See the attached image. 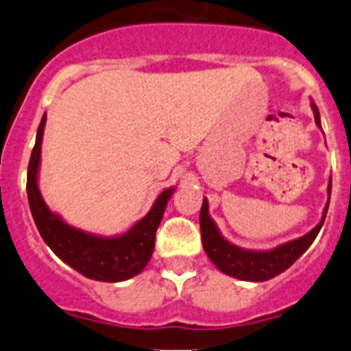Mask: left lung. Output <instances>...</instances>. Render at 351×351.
Masks as SVG:
<instances>
[{
	"instance_id": "obj_1",
	"label": "left lung",
	"mask_w": 351,
	"mask_h": 351,
	"mask_svg": "<svg viewBox=\"0 0 351 351\" xmlns=\"http://www.w3.org/2000/svg\"><path fill=\"white\" fill-rule=\"evenodd\" d=\"M311 108L315 112V121L318 128H322L320 112L318 107L311 101ZM328 200L325 206L324 214H322L320 223L308 232L306 235L288 243L280 244L272 250H244L235 244L228 243L221 235L216 223L213 221L209 214V202L204 198L202 209H200V232H202V246L206 250L210 262L216 265L226 276L237 278L243 281H267L276 278L278 274L287 271L291 263L295 262L304 251L308 250L320 232L322 225L325 221L328 210V202H330V191H332V179L328 181Z\"/></svg>"
}]
</instances>
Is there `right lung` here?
<instances>
[{"label":"right lung","instance_id":"obj_1","mask_svg":"<svg viewBox=\"0 0 351 351\" xmlns=\"http://www.w3.org/2000/svg\"><path fill=\"white\" fill-rule=\"evenodd\" d=\"M45 121L47 116L43 114L36 132L35 147L29 158L26 184L31 214L42 239L54 251L56 256H60L66 265L89 280L119 283L141 274L153 255L158 226L176 188H167L161 191L151 210L125 234L104 237L68 225L60 214L49 209L38 188Z\"/></svg>","mask_w":351,"mask_h":351}]
</instances>
